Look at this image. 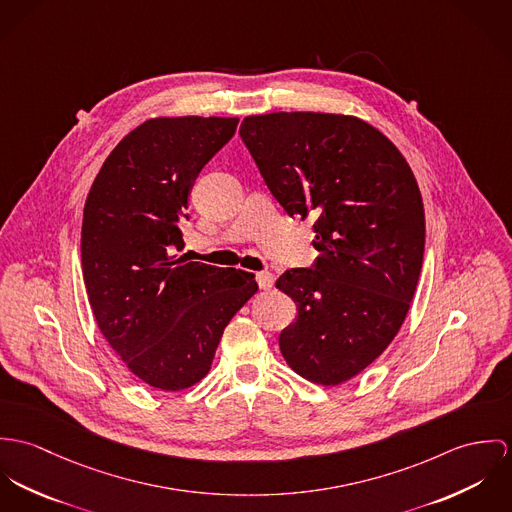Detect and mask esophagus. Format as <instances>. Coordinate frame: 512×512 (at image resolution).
<instances>
[{
	"mask_svg": "<svg viewBox=\"0 0 512 512\" xmlns=\"http://www.w3.org/2000/svg\"><path fill=\"white\" fill-rule=\"evenodd\" d=\"M255 279H257V284L261 286V288H273L275 286V275L273 273H269V271H261V273H257L255 275Z\"/></svg>",
	"mask_w": 512,
	"mask_h": 512,
	"instance_id": "obj_1",
	"label": "esophagus"
}]
</instances>
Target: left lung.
I'll return each instance as SVG.
<instances>
[{
  "label": "left lung",
  "instance_id": "1",
  "mask_svg": "<svg viewBox=\"0 0 512 512\" xmlns=\"http://www.w3.org/2000/svg\"><path fill=\"white\" fill-rule=\"evenodd\" d=\"M239 135L288 216L312 220V269L277 288L296 302L279 338L300 377L334 387L369 367L408 314L424 257V206L406 159L353 115H249Z\"/></svg>",
  "mask_w": 512,
  "mask_h": 512
}]
</instances>
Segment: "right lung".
I'll list each match as a JSON object with an SVG mask.
<instances>
[{
  "mask_svg": "<svg viewBox=\"0 0 512 512\" xmlns=\"http://www.w3.org/2000/svg\"><path fill=\"white\" fill-rule=\"evenodd\" d=\"M237 117H155L127 133L84 206L82 273L100 332L127 369L161 391L202 381L255 275L188 261L180 222L204 165Z\"/></svg>",
  "mask_w": 512,
  "mask_h": 512,
  "instance_id": "1",
  "label": "right lung"
}]
</instances>
